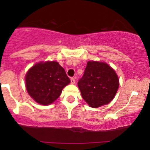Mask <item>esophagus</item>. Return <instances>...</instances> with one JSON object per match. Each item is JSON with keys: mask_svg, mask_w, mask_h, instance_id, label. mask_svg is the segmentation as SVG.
<instances>
[{"mask_svg": "<svg viewBox=\"0 0 150 150\" xmlns=\"http://www.w3.org/2000/svg\"><path fill=\"white\" fill-rule=\"evenodd\" d=\"M70 82H71L72 85H73V84L75 83V79L73 78V77H72L71 79H70Z\"/></svg>", "mask_w": 150, "mask_h": 150, "instance_id": "obj_1", "label": "esophagus"}]
</instances>
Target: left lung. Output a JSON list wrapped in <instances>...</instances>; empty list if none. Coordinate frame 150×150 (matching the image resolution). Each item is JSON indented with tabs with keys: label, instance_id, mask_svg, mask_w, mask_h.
<instances>
[{
	"label": "left lung",
	"instance_id": "obj_1",
	"mask_svg": "<svg viewBox=\"0 0 150 150\" xmlns=\"http://www.w3.org/2000/svg\"><path fill=\"white\" fill-rule=\"evenodd\" d=\"M77 85L89 106L98 108L113 100L119 87V80L115 70L107 63L88 61Z\"/></svg>",
	"mask_w": 150,
	"mask_h": 150
}]
</instances>
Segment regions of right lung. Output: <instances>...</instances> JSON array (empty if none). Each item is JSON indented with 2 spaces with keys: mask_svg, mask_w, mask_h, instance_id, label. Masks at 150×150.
<instances>
[{
  "mask_svg": "<svg viewBox=\"0 0 150 150\" xmlns=\"http://www.w3.org/2000/svg\"><path fill=\"white\" fill-rule=\"evenodd\" d=\"M70 82L65 70L56 61L38 63L25 75L27 92L36 102L42 105L52 104Z\"/></svg>",
  "mask_w": 150,
  "mask_h": 150,
  "instance_id": "obj_1",
  "label": "right lung"
}]
</instances>
